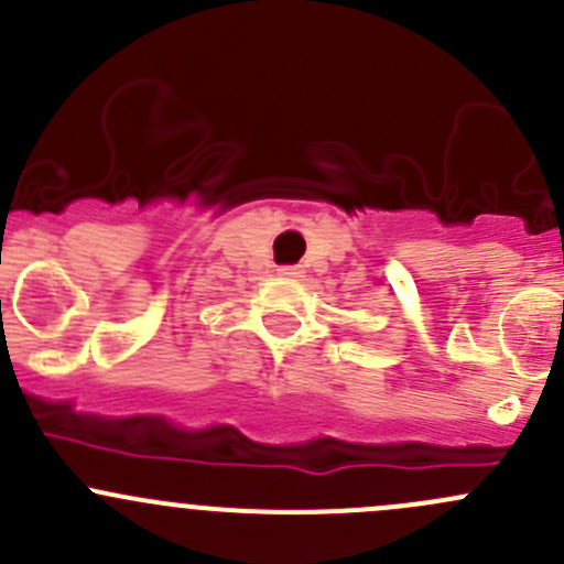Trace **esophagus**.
<instances>
[{
  "label": "esophagus",
  "mask_w": 564,
  "mask_h": 564,
  "mask_svg": "<svg viewBox=\"0 0 564 564\" xmlns=\"http://www.w3.org/2000/svg\"><path fill=\"white\" fill-rule=\"evenodd\" d=\"M281 272L283 278H303V270H300V267H281Z\"/></svg>",
  "instance_id": "esophagus-1"
}]
</instances>
